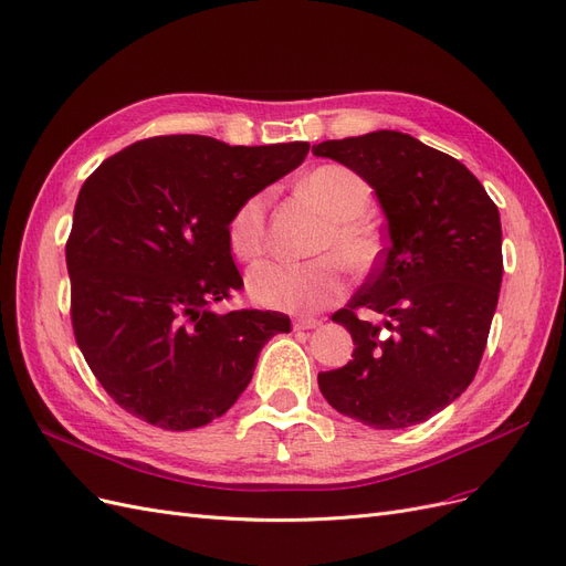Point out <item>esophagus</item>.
I'll use <instances>...</instances> for the list:
<instances>
[{
  "label": "esophagus",
  "mask_w": 566,
  "mask_h": 566,
  "mask_svg": "<svg viewBox=\"0 0 566 566\" xmlns=\"http://www.w3.org/2000/svg\"><path fill=\"white\" fill-rule=\"evenodd\" d=\"M322 322L319 319H315V317H298L296 322H294V329L296 332H307V329H317Z\"/></svg>",
  "instance_id": "esophagus-1"
}]
</instances>
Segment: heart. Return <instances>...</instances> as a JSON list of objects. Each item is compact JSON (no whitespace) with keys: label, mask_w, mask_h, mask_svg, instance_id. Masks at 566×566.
I'll use <instances>...</instances> for the list:
<instances>
[{"label":"heart","mask_w":566,"mask_h":566,"mask_svg":"<svg viewBox=\"0 0 566 566\" xmlns=\"http://www.w3.org/2000/svg\"><path fill=\"white\" fill-rule=\"evenodd\" d=\"M303 190L332 218L315 242V251L326 256L305 263L268 261L251 268L247 277L253 301L284 313H317L345 296L348 282L338 258L353 272H367L378 256L376 237L361 221L371 207L367 180L340 164H324L303 180ZM268 205L270 195L256 192L230 216L228 244L240 261H256L265 249Z\"/></svg>","instance_id":"heart-1"}]
</instances>
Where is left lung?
Instances as JSON below:
<instances>
[{
  "label": "left lung",
  "instance_id": "left-lung-1",
  "mask_svg": "<svg viewBox=\"0 0 566 566\" xmlns=\"http://www.w3.org/2000/svg\"><path fill=\"white\" fill-rule=\"evenodd\" d=\"M313 155L367 180L388 230L371 280L332 317L350 332L355 359L322 371L319 390L376 430L423 423L478 374L503 277L499 209L459 159L402 132L324 140ZM359 306L384 315L386 342Z\"/></svg>",
  "mask_w": 566,
  "mask_h": 566
}]
</instances>
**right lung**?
I'll list each match as a JSON object with an SVG mask.
<instances>
[{
  "mask_svg": "<svg viewBox=\"0 0 566 566\" xmlns=\"http://www.w3.org/2000/svg\"><path fill=\"white\" fill-rule=\"evenodd\" d=\"M310 143L138 140L80 190L65 247L72 329L105 392L145 423L192 430L244 392L263 345L289 334L270 310L216 313L242 286L228 221L301 167Z\"/></svg>",
  "mask_w": 566,
  "mask_h": 566,
  "instance_id": "right-lung-1",
  "label": "right lung"
}]
</instances>
